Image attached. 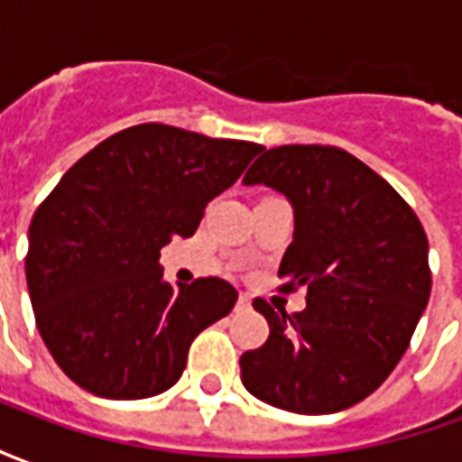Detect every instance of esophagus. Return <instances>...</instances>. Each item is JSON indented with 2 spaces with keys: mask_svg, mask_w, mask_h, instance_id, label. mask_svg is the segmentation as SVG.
Listing matches in <instances>:
<instances>
[{
  "mask_svg": "<svg viewBox=\"0 0 462 462\" xmlns=\"http://www.w3.org/2000/svg\"><path fill=\"white\" fill-rule=\"evenodd\" d=\"M252 310V300L247 294H240V300H237V311H250Z\"/></svg>",
  "mask_w": 462,
  "mask_h": 462,
  "instance_id": "esophagus-1",
  "label": "esophagus"
}]
</instances>
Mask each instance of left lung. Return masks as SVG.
<instances>
[{"instance_id":"obj_1","label":"left lung","mask_w":462,"mask_h":462,"mask_svg":"<svg viewBox=\"0 0 462 462\" xmlns=\"http://www.w3.org/2000/svg\"><path fill=\"white\" fill-rule=\"evenodd\" d=\"M245 185L282 192L294 210L282 291L307 290L297 314L252 307L270 337L240 358L242 383L270 406L324 416L371 396L406 354L430 297L428 237L406 200L334 145H280Z\"/></svg>"}]
</instances>
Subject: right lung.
Returning <instances> with one entry per match:
<instances>
[{"mask_svg":"<svg viewBox=\"0 0 462 462\" xmlns=\"http://www.w3.org/2000/svg\"><path fill=\"white\" fill-rule=\"evenodd\" d=\"M264 148L162 123L116 133L69 168L29 225L36 327L76 386L114 401L158 396L192 339L227 317L230 282L162 280L161 250L192 237L212 198Z\"/></svg>","mask_w":462,"mask_h":462,"instance_id":"add662e5","label":"right lung"}]
</instances>
